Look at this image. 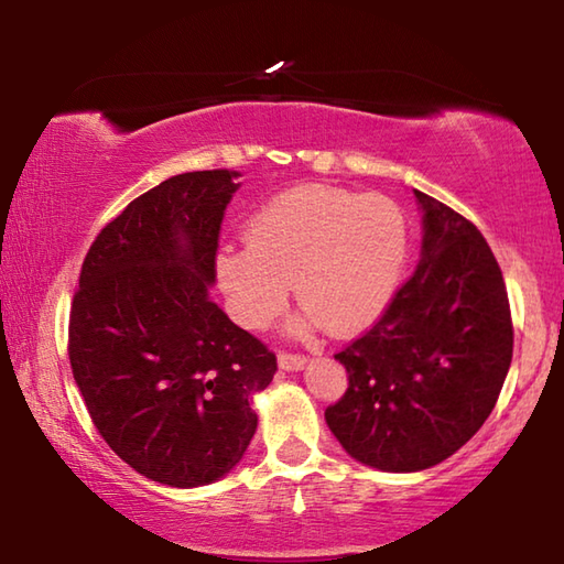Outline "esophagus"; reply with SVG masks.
Here are the masks:
<instances>
[{"instance_id": "esophagus-1", "label": "esophagus", "mask_w": 564, "mask_h": 564, "mask_svg": "<svg viewBox=\"0 0 564 564\" xmlns=\"http://www.w3.org/2000/svg\"><path fill=\"white\" fill-rule=\"evenodd\" d=\"M305 366L303 356H295V352H279V368L281 370H301Z\"/></svg>"}]
</instances>
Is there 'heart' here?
<instances>
[{
    "label": "heart",
    "instance_id": "1",
    "mask_svg": "<svg viewBox=\"0 0 564 564\" xmlns=\"http://www.w3.org/2000/svg\"><path fill=\"white\" fill-rule=\"evenodd\" d=\"M408 261V224L395 202L336 186H295L246 224V246L216 256L234 318L263 328L283 311L291 281L303 326L356 336L383 316Z\"/></svg>",
    "mask_w": 564,
    "mask_h": 564
}]
</instances>
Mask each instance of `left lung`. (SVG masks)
Listing matches in <instances>:
<instances>
[{
	"mask_svg": "<svg viewBox=\"0 0 564 564\" xmlns=\"http://www.w3.org/2000/svg\"><path fill=\"white\" fill-rule=\"evenodd\" d=\"M423 243L415 273L366 336L336 360L348 390L326 423L350 457L383 473L443 463L492 413L512 360L502 271L482 234L415 191Z\"/></svg>",
	"mask_w": 564,
	"mask_h": 564,
	"instance_id": "1",
	"label": "left lung"
}]
</instances>
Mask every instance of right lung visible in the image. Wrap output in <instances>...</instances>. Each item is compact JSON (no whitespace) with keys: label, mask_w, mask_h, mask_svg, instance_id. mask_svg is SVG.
<instances>
[{"label":"right lung","mask_w":564,"mask_h":564,"mask_svg":"<svg viewBox=\"0 0 564 564\" xmlns=\"http://www.w3.org/2000/svg\"><path fill=\"white\" fill-rule=\"evenodd\" d=\"M238 171L161 181L101 228L69 316L76 386L123 463L171 488L216 482L259 425L275 356L218 308L216 248Z\"/></svg>","instance_id":"right-lung-1"}]
</instances>
